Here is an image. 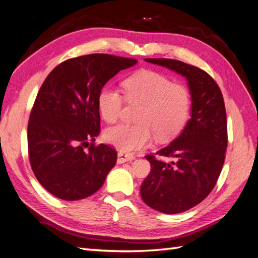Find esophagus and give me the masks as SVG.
I'll list each match as a JSON object with an SVG mask.
<instances>
[{
    "instance_id": "34e87169",
    "label": "esophagus",
    "mask_w": 258,
    "mask_h": 258,
    "mask_svg": "<svg viewBox=\"0 0 258 258\" xmlns=\"http://www.w3.org/2000/svg\"><path fill=\"white\" fill-rule=\"evenodd\" d=\"M133 160H135V156H134V154H131V153H125V152H122V151L118 152V159H117V162H118L119 164H120V163L128 162V161H133Z\"/></svg>"
}]
</instances>
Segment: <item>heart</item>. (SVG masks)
Wrapping results in <instances>:
<instances>
[{
  "mask_svg": "<svg viewBox=\"0 0 258 258\" xmlns=\"http://www.w3.org/2000/svg\"><path fill=\"white\" fill-rule=\"evenodd\" d=\"M125 99L141 104L138 124L119 123L106 129V142L122 152L139 150L150 145L153 133L167 140L180 133L187 121L191 109L190 91L184 85L156 71L142 70L122 82ZM100 116L112 123L119 118L123 97L111 86L102 87L97 98Z\"/></svg>",
  "mask_w": 258,
  "mask_h": 258,
  "instance_id": "1",
  "label": "heart"
}]
</instances>
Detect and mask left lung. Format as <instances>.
I'll return each mask as SVG.
<instances>
[{
    "instance_id": "obj_1",
    "label": "left lung",
    "mask_w": 258,
    "mask_h": 258,
    "mask_svg": "<svg viewBox=\"0 0 258 258\" xmlns=\"http://www.w3.org/2000/svg\"><path fill=\"white\" fill-rule=\"evenodd\" d=\"M185 77L191 94V118L181 135L159 150L163 162L146 156L151 171L142 182L140 194L151 209L176 214L201 203L213 190L225 160L227 122L221 89L208 73L169 58H146Z\"/></svg>"
}]
</instances>
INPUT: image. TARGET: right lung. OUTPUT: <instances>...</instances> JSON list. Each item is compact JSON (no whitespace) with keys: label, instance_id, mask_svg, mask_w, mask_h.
<instances>
[{"label":"right lung","instance_id":"1","mask_svg":"<svg viewBox=\"0 0 258 258\" xmlns=\"http://www.w3.org/2000/svg\"><path fill=\"white\" fill-rule=\"evenodd\" d=\"M136 64L133 58L90 54L62 61L45 79L30 114L28 156L36 179L56 198L93 196L116 164L113 148L94 144L100 133L97 98L110 78Z\"/></svg>","mask_w":258,"mask_h":258}]
</instances>
